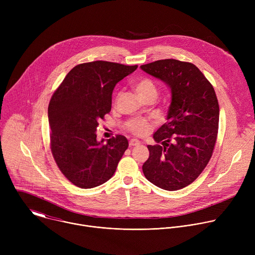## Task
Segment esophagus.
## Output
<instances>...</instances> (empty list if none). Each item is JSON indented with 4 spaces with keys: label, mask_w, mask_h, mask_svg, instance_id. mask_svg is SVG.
Returning <instances> with one entry per match:
<instances>
[{
    "label": "esophagus",
    "mask_w": 255,
    "mask_h": 255,
    "mask_svg": "<svg viewBox=\"0 0 255 255\" xmlns=\"http://www.w3.org/2000/svg\"><path fill=\"white\" fill-rule=\"evenodd\" d=\"M140 144H141V142H140L139 140H137V139H131V140L129 141V145H130L131 147H132V146H139Z\"/></svg>",
    "instance_id": "obj_1"
}]
</instances>
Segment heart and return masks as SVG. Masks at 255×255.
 Wrapping results in <instances>:
<instances>
[{
  "label": "heart",
  "instance_id": "heart-1",
  "mask_svg": "<svg viewBox=\"0 0 255 255\" xmlns=\"http://www.w3.org/2000/svg\"><path fill=\"white\" fill-rule=\"evenodd\" d=\"M135 93L139 98L145 96H154L156 97V87L148 79H142L134 85ZM150 125L144 120H132L128 123L127 128L129 131L136 135H143L149 130Z\"/></svg>",
  "mask_w": 255,
  "mask_h": 255
}]
</instances>
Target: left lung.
Masks as SVG:
<instances>
[{"label":"left lung","mask_w":255,"mask_h":255,"mask_svg":"<svg viewBox=\"0 0 255 255\" xmlns=\"http://www.w3.org/2000/svg\"><path fill=\"white\" fill-rule=\"evenodd\" d=\"M140 68L163 82L171 100L164 123L148 145L142 166L150 183L166 191L189 185L208 164L219 125V104L213 86L193 63L162 59Z\"/></svg>","instance_id":"1"}]
</instances>
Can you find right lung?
I'll return each mask as SVG.
<instances>
[{
	"instance_id": "obj_1",
	"label": "right lung",
	"mask_w": 255,
	"mask_h": 255,
	"mask_svg": "<svg viewBox=\"0 0 255 255\" xmlns=\"http://www.w3.org/2000/svg\"><path fill=\"white\" fill-rule=\"evenodd\" d=\"M137 68L97 60L72 68L51 97L48 121L54 160L64 176L82 189L103 185L128 148L123 135L97 139L99 120L111 111L115 86Z\"/></svg>"
}]
</instances>
